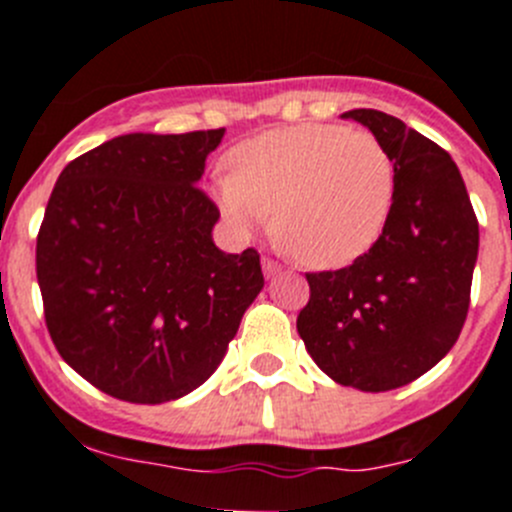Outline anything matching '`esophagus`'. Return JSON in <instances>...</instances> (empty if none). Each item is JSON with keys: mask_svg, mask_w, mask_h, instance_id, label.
Here are the masks:
<instances>
[{"mask_svg": "<svg viewBox=\"0 0 512 512\" xmlns=\"http://www.w3.org/2000/svg\"><path fill=\"white\" fill-rule=\"evenodd\" d=\"M280 270H283V267H280V262L270 260V257H262V272H265V278H275Z\"/></svg>", "mask_w": 512, "mask_h": 512, "instance_id": "1", "label": "esophagus"}]
</instances>
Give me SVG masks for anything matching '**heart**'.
I'll list each match as a JSON object with an SVG mask.
<instances>
[{
    "label": "heart",
    "mask_w": 512,
    "mask_h": 512,
    "mask_svg": "<svg viewBox=\"0 0 512 512\" xmlns=\"http://www.w3.org/2000/svg\"><path fill=\"white\" fill-rule=\"evenodd\" d=\"M217 181L224 217L255 232L272 222L290 250L313 267L364 257L389 224L396 166L369 131L341 123H303L247 138Z\"/></svg>",
    "instance_id": "heart-1"
}]
</instances>
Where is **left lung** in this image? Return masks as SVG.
<instances>
[{"instance_id": "obj_1", "label": "left lung", "mask_w": 512, "mask_h": 512, "mask_svg": "<svg viewBox=\"0 0 512 512\" xmlns=\"http://www.w3.org/2000/svg\"><path fill=\"white\" fill-rule=\"evenodd\" d=\"M396 166V199L374 247L341 270L308 272L298 333L336 384L389 391L439 364L470 308L480 229L452 156L399 118L356 108Z\"/></svg>"}]
</instances>
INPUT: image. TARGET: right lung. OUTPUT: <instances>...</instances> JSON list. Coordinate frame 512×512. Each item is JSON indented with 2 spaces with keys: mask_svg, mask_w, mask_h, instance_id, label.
<instances>
[{
  "mask_svg": "<svg viewBox=\"0 0 512 512\" xmlns=\"http://www.w3.org/2000/svg\"><path fill=\"white\" fill-rule=\"evenodd\" d=\"M222 136L126 133L57 176L37 234L47 331L116 399L164 404L202 386L265 285L257 250L212 240L219 209L197 184Z\"/></svg>",
  "mask_w": 512,
  "mask_h": 512,
  "instance_id": "obj_1",
  "label": "right lung"
}]
</instances>
